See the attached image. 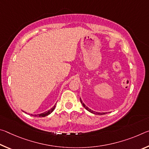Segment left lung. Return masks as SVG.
<instances>
[{
    "label": "left lung",
    "instance_id": "8db88e82",
    "mask_svg": "<svg viewBox=\"0 0 149 149\" xmlns=\"http://www.w3.org/2000/svg\"><path fill=\"white\" fill-rule=\"evenodd\" d=\"M80 102H81V103L82 104V105H83V107H84L85 109H86L87 110H88L89 111V112H91V113H93V114H96V115H103V114H107V112H102V113H101V112H95V111H93V110H91L90 108H88L87 107H86V106L85 105V104L84 102H82V100H81V98H80Z\"/></svg>",
    "mask_w": 149,
    "mask_h": 149
}]
</instances>
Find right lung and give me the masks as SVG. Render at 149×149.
<instances>
[{
    "label": "right lung",
    "instance_id": "add662e5",
    "mask_svg": "<svg viewBox=\"0 0 149 149\" xmlns=\"http://www.w3.org/2000/svg\"><path fill=\"white\" fill-rule=\"evenodd\" d=\"M55 107H56V104H55L53 107H52L51 109H50L49 110L47 111V112H45L44 113H42V114H35V115H33V114H31V116H35V117H45L49 115L50 113L52 112V111H53L54 110Z\"/></svg>",
    "mask_w": 149,
    "mask_h": 149
}]
</instances>
